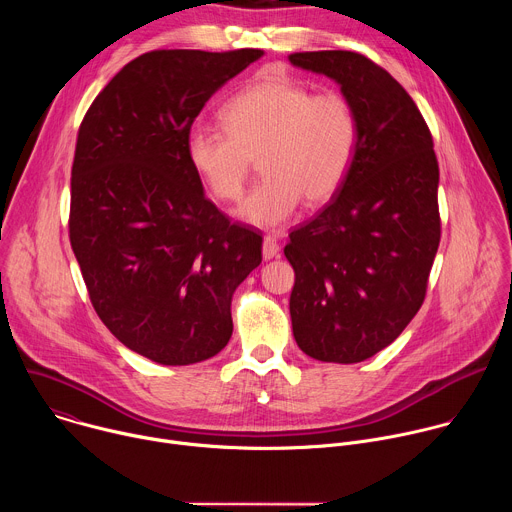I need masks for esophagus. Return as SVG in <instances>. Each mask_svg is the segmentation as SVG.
I'll return each instance as SVG.
<instances>
[{
    "mask_svg": "<svg viewBox=\"0 0 512 512\" xmlns=\"http://www.w3.org/2000/svg\"><path fill=\"white\" fill-rule=\"evenodd\" d=\"M275 257H279V243L273 237H265L263 239V259L269 261Z\"/></svg>",
    "mask_w": 512,
    "mask_h": 512,
    "instance_id": "esophagus-1",
    "label": "esophagus"
}]
</instances>
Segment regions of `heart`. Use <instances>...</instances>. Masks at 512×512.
<instances>
[{
	"label": "heart",
	"instance_id": "heart-1",
	"mask_svg": "<svg viewBox=\"0 0 512 512\" xmlns=\"http://www.w3.org/2000/svg\"><path fill=\"white\" fill-rule=\"evenodd\" d=\"M222 129L186 139L192 170L218 200H237L257 156L263 178L237 210L243 223L279 229L302 202L330 200L350 174L358 119L340 93H318L287 77L261 79L221 109Z\"/></svg>",
	"mask_w": 512,
	"mask_h": 512
}]
</instances>
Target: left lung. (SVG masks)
<instances>
[{"label": "left lung", "instance_id": "left-lung-1", "mask_svg": "<svg viewBox=\"0 0 512 512\" xmlns=\"http://www.w3.org/2000/svg\"><path fill=\"white\" fill-rule=\"evenodd\" d=\"M340 85L358 119V150L330 202L289 233L296 271L289 316L298 346L352 364L389 346L419 312L440 245L433 139L385 68L348 50L289 54Z\"/></svg>", "mask_w": 512, "mask_h": 512}]
</instances>
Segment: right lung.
<instances>
[{"instance_id": "obj_1", "label": "right lung", "mask_w": 512, "mask_h": 512, "mask_svg": "<svg viewBox=\"0 0 512 512\" xmlns=\"http://www.w3.org/2000/svg\"><path fill=\"white\" fill-rule=\"evenodd\" d=\"M263 50H154L89 107L70 180V245L91 304L129 350L168 367L221 352L259 233L206 196L186 156L206 101Z\"/></svg>"}]
</instances>
